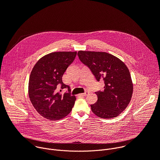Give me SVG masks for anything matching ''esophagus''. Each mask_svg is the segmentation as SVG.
Returning <instances> with one entry per match:
<instances>
[{
    "instance_id": "34e87169",
    "label": "esophagus",
    "mask_w": 160,
    "mask_h": 160,
    "mask_svg": "<svg viewBox=\"0 0 160 160\" xmlns=\"http://www.w3.org/2000/svg\"><path fill=\"white\" fill-rule=\"evenodd\" d=\"M88 93H89V92H88V91H86V92H85L83 93V94H81L80 95H81V96H87Z\"/></svg>"
}]
</instances>
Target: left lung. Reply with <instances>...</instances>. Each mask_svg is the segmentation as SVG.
I'll list each match as a JSON object with an SVG mask.
<instances>
[{
  "instance_id": "8db88e82",
  "label": "left lung",
  "mask_w": 160,
  "mask_h": 160,
  "mask_svg": "<svg viewBox=\"0 0 160 160\" xmlns=\"http://www.w3.org/2000/svg\"><path fill=\"white\" fill-rule=\"evenodd\" d=\"M78 56L97 81L104 82V90L96 92V103L90 105L92 112L105 119L120 115L130 102L133 93V83L127 66L117 57L105 52L79 51Z\"/></svg>"
}]
</instances>
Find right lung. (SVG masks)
<instances>
[{"label": "right lung", "instance_id": "add662e5", "mask_svg": "<svg viewBox=\"0 0 160 160\" xmlns=\"http://www.w3.org/2000/svg\"><path fill=\"white\" fill-rule=\"evenodd\" d=\"M76 56V51L51 52L41 58L33 68L28 96L36 111L45 118L62 119L71 112L75 104L76 97L71 95L70 87L63 83L62 77ZM59 84L62 89L67 87L69 92L61 93Z\"/></svg>", "mask_w": 160, "mask_h": 160}]
</instances>
